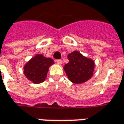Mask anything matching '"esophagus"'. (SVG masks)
<instances>
[{
    "instance_id": "obj_1",
    "label": "esophagus",
    "mask_w": 124,
    "mask_h": 124,
    "mask_svg": "<svg viewBox=\"0 0 124 124\" xmlns=\"http://www.w3.org/2000/svg\"><path fill=\"white\" fill-rule=\"evenodd\" d=\"M56 62H57L58 64H62V61L61 60H56Z\"/></svg>"
}]
</instances>
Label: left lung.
<instances>
[{"mask_svg":"<svg viewBox=\"0 0 124 124\" xmlns=\"http://www.w3.org/2000/svg\"><path fill=\"white\" fill-rule=\"evenodd\" d=\"M67 58L69 62L63 68L70 81L74 84H82L92 78L95 66L92 59L83 56L78 51L69 54Z\"/></svg>","mask_w":124,"mask_h":124,"instance_id":"1","label":"left lung"}]
</instances>
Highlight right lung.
Returning <instances> with one entry per match:
<instances>
[{"mask_svg":"<svg viewBox=\"0 0 124 124\" xmlns=\"http://www.w3.org/2000/svg\"><path fill=\"white\" fill-rule=\"evenodd\" d=\"M54 64L51 58L42 54H36L24 66V74L26 78L35 84L43 82L48 72L49 67Z\"/></svg>","mask_w":124,"mask_h":124,"instance_id":"1","label":"right lung"}]
</instances>
